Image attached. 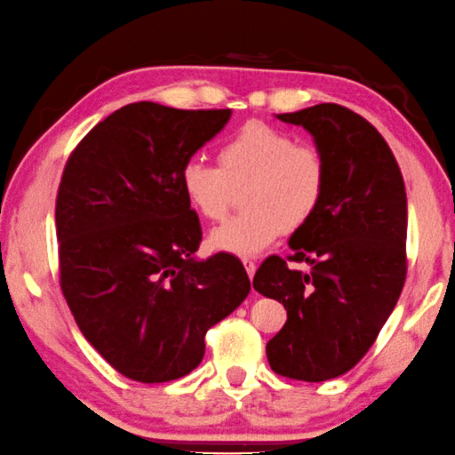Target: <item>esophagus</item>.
<instances>
[{
  "label": "esophagus",
  "mask_w": 455,
  "mask_h": 455,
  "mask_svg": "<svg viewBox=\"0 0 455 455\" xmlns=\"http://www.w3.org/2000/svg\"><path fill=\"white\" fill-rule=\"evenodd\" d=\"M242 262L245 266V272H248V276L251 280V278H254V274H256V262H254V259H250V258H243Z\"/></svg>",
  "instance_id": "34e87169"
}]
</instances>
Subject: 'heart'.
Here are the masks:
<instances>
[{"mask_svg": "<svg viewBox=\"0 0 455 455\" xmlns=\"http://www.w3.org/2000/svg\"><path fill=\"white\" fill-rule=\"evenodd\" d=\"M218 165L189 157L179 171V185L201 218L220 221L232 205L234 189L243 191V212L215 228L213 250L256 256L315 218L329 185V163L315 145L266 123L243 124L218 151Z\"/></svg>", "mask_w": 455, "mask_h": 455, "instance_id": "heart-1", "label": "heart"}]
</instances>
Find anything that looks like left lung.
Segmentation results:
<instances>
[{"mask_svg":"<svg viewBox=\"0 0 455 455\" xmlns=\"http://www.w3.org/2000/svg\"><path fill=\"white\" fill-rule=\"evenodd\" d=\"M307 129L329 163L323 205L290 235V270L270 256L254 290L284 304L288 320L266 345L274 373L320 383L351 371L373 345L405 284L407 196L389 145L361 115L323 102L276 115Z\"/></svg>","mask_w":455,"mask_h":455,"instance_id":"obj_1","label":"left lung"}]
</instances>
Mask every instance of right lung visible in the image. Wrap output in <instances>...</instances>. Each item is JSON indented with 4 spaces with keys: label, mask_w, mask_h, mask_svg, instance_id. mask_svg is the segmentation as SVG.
Listing matches in <instances>:
<instances>
[{
    "label": "right lung",
    "mask_w": 455,
    "mask_h": 455,
    "mask_svg": "<svg viewBox=\"0 0 455 455\" xmlns=\"http://www.w3.org/2000/svg\"><path fill=\"white\" fill-rule=\"evenodd\" d=\"M232 110L132 102L74 148L56 197L60 286L86 340L118 373L165 383L204 359L205 332L250 294L242 262L197 259L183 163Z\"/></svg>",
    "instance_id": "obj_1"
}]
</instances>
